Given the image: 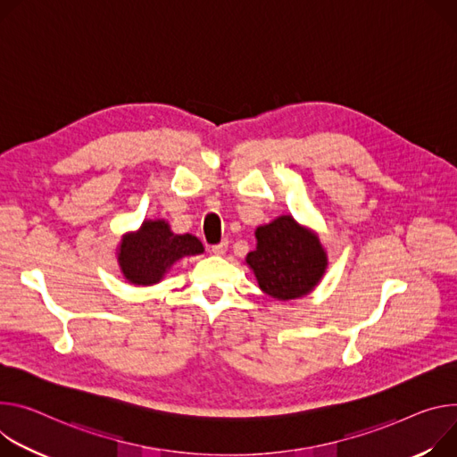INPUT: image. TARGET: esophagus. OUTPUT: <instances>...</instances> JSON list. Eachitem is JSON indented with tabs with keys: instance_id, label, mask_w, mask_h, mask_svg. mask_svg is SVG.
<instances>
[{
	"instance_id": "obj_1",
	"label": "esophagus",
	"mask_w": 457,
	"mask_h": 457,
	"mask_svg": "<svg viewBox=\"0 0 457 457\" xmlns=\"http://www.w3.org/2000/svg\"><path fill=\"white\" fill-rule=\"evenodd\" d=\"M226 250H228V240H222V242L212 245V253H215V255H224Z\"/></svg>"
}]
</instances>
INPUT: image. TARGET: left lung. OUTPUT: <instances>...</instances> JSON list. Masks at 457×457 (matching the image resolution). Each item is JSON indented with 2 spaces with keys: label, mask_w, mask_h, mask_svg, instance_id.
<instances>
[{
  "label": "left lung",
  "mask_w": 457,
  "mask_h": 457,
  "mask_svg": "<svg viewBox=\"0 0 457 457\" xmlns=\"http://www.w3.org/2000/svg\"><path fill=\"white\" fill-rule=\"evenodd\" d=\"M257 250L245 262L264 294L278 301L310 294L326 270V253L312 231L284 215L255 231Z\"/></svg>",
  "instance_id": "1"
}]
</instances>
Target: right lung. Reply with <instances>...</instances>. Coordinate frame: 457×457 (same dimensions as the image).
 I'll return each instance as SVG.
<instances>
[{
    "label": "right lung",
    "instance_id": "1",
    "mask_svg": "<svg viewBox=\"0 0 457 457\" xmlns=\"http://www.w3.org/2000/svg\"><path fill=\"white\" fill-rule=\"evenodd\" d=\"M204 252L193 235H175L163 220H147L120 245V268L133 284H154L179 259Z\"/></svg>",
    "mask_w": 457,
    "mask_h": 457
}]
</instances>
